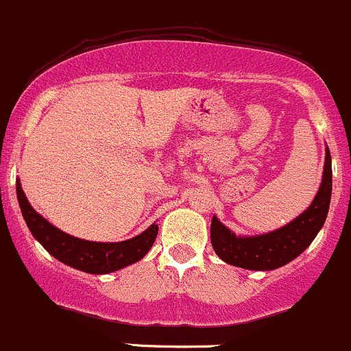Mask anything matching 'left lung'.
Masks as SVG:
<instances>
[{
	"label": "left lung",
	"instance_id": "8db88e82",
	"mask_svg": "<svg viewBox=\"0 0 351 351\" xmlns=\"http://www.w3.org/2000/svg\"><path fill=\"white\" fill-rule=\"evenodd\" d=\"M324 152L323 179L316 196L308 209L282 228L262 234H234L213 216L211 245L223 262L247 270H274L298 258L313 243L326 221L333 187L330 149Z\"/></svg>",
	"mask_w": 351,
	"mask_h": 351
}]
</instances>
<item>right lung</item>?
Masks as SVG:
<instances>
[{"label":"right lung","mask_w":351,"mask_h":351,"mask_svg":"<svg viewBox=\"0 0 351 351\" xmlns=\"http://www.w3.org/2000/svg\"><path fill=\"white\" fill-rule=\"evenodd\" d=\"M16 197L21 215L35 240L53 258L86 274H111L138 262L149 254L158 233V225L154 223L145 231L125 241H89L72 237L47 221L40 213L35 211L16 179Z\"/></svg>","instance_id":"obj_1"}]
</instances>
